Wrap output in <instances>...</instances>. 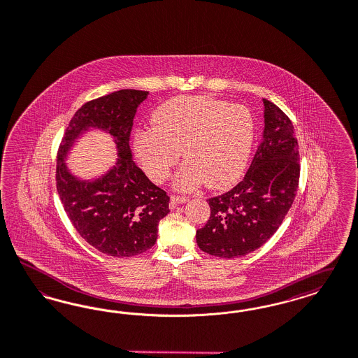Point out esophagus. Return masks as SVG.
I'll return each instance as SVG.
<instances>
[{
	"label": "esophagus",
	"mask_w": 358,
	"mask_h": 358,
	"mask_svg": "<svg viewBox=\"0 0 358 358\" xmlns=\"http://www.w3.org/2000/svg\"><path fill=\"white\" fill-rule=\"evenodd\" d=\"M187 202V197H182V196H171V208H174L180 203H185Z\"/></svg>",
	"instance_id": "esophagus-1"
}]
</instances>
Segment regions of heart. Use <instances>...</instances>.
<instances>
[{"instance_id":"heart-1","label":"heart","mask_w":358,"mask_h":358,"mask_svg":"<svg viewBox=\"0 0 358 358\" xmlns=\"http://www.w3.org/2000/svg\"><path fill=\"white\" fill-rule=\"evenodd\" d=\"M153 127L136 132L135 152L144 172L162 182L180 160L174 185L192 190L231 185L246 165L254 140V119L243 106L197 95L162 103L152 116Z\"/></svg>"}]
</instances>
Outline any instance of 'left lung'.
<instances>
[{
	"label": "left lung",
	"instance_id": "left-lung-1",
	"mask_svg": "<svg viewBox=\"0 0 358 358\" xmlns=\"http://www.w3.org/2000/svg\"><path fill=\"white\" fill-rule=\"evenodd\" d=\"M264 129L243 180L221 196L209 198L210 218L197 230L202 251L239 258L263 246L291 209L300 164L295 129L288 116L263 99Z\"/></svg>",
	"mask_w": 358,
	"mask_h": 358
}]
</instances>
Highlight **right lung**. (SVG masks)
Listing matches in <instances>:
<instances>
[{"label": "right lung", "instance_id": "obj_1", "mask_svg": "<svg viewBox=\"0 0 358 358\" xmlns=\"http://www.w3.org/2000/svg\"><path fill=\"white\" fill-rule=\"evenodd\" d=\"M148 91L120 90L87 101L75 112L58 150L57 189L80 236L115 258L138 255L156 243L157 226L169 213V197L134 160L129 136L136 110ZM91 127L110 133L120 157L95 180H80L64 162L76 140Z\"/></svg>", "mask_w": 358, "mask_h": 358}]
</instances>
